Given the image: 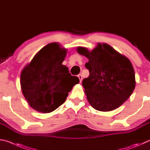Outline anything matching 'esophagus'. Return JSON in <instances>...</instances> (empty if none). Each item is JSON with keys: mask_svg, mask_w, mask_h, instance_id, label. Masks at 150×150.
<instances>
[{"mask_svg": "<svg viewBox=\"0 0 150 150\" xmlns=\"http://www.w3.org/2000/svg\"><path fill=\"white\" fill-rule=\"evenodd\" d=\"M77 76H78V77L79 78L80 82L81 83V82H82V80H83V77H82V75H81V74H79Z\"/></svg>", "mask_w": 150, "mask_h": 150, "instance_id": "34e87169", "label": "esophagus"}]
</instances>
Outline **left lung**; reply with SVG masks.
Returning a JSON list of instances; mask_svg holds the SVG:
<instances>
[{"label":"left lung","mask_w":150,"mask_h":150,"mask_svg":"<svg viewBox=\"0 0 150 150\" xmlns=\"http://www.w3.org/2000/svg\"><path fill=\"white\" fill-rule=\"evenodd\" d=\"M86 56L88 77L82 84L87 100L95 110L110 111L121 105L135 88V73L131 62L107 44H98L91 52L78 47Z\"/></svg>","instance_id":"obj_1"}]
</instances>
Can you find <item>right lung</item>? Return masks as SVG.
<instances>
[{
  "label": "right lung",
  "mask_w": 150,
  "mask_h": 150,
  "mask_svg": "<svg viewBox=\"0 0 150 150\" xmlns=\"http://www.w3.org/2000/svg\"><path fill=\"white\" fill-rule=\"evenodd\" d=\"M67 54L58 43L42 48L21 74L23 94L34 110L50 113L65 102L68 92L79 79L72 76L67 67L62 65Z\"/></svg>",
  "instance_id": "right-lung-1"
}]
</instances>
